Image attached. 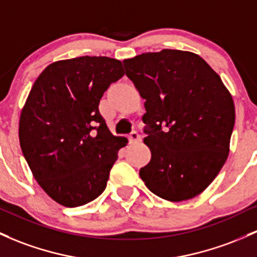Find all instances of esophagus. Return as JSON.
<instances>
[{"instance_id": "obj_1", "label": "esophagus", "mask_w": 257, "mask_h": 257, "mask_svg": "<svg viewBox=\"0 0 257 257\" xmlns=\"http://www.w3.org/2000/svg\"><path fill=\"white\" fill-rule=\"evenodd\" d=\"M140 141H141V136L137 134L136 131L131 132V134L128 135V142L130 143H139Z\"/></svg>"}]
</instances>
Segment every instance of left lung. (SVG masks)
Wrapping results in <instances>:
<instances>
[{"instance_id":"left-lung-1","label":"left lung","mask_w":257,"mask_h":257,"mask_svg":"<svg viewBox=\"0 0 257 257\" xmlns=\"http://www.w3.org/2000/svg\"><path fill=\"white\" fill-rule=\"evenodd\" d=\"M123 66L146 99L142 120L152 158L141 168V179L172 202L200 195L228 158L235 122L230 93L194 52H146Z\"/></svg>"}]
</instances>
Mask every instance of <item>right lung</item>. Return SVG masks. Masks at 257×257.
Returning a JSON list of instances; mask_svg holds the SVG:
<instances>
[{
    "label": "right lung",
    "instance_id": "obj_1",
    "mask_svg": "<svg viewBox=\"0 0 257 257\" xmlns=\"http://www.w3.org/2000/svg\"><path fill=\"white\" fill-rule=\"evenodd\" d=\"M125 74L121 61L82 56L49 65L19 118V143L35 180L54 201L83 206L105 190L127 139L109 131L99 101Z\"/></svg>",
    "mask_w": 257,
    "mask_h": 257
}]
</instances>
